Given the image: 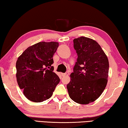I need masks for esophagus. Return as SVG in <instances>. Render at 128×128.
Instances as JSON below:
<instances>
[{
	"label": "esophagus",
	"mask_w": 128,
	"mask_h": 128,
	"mask_svg": "<svg viewBox=\"0 0 128 128\" xmlns=\"http://www.w3.org/2000/svg\"><path fill=\"white\" fill-rule=\"evenodd\" d=\"M61 74H62V76H66L67 74H66V73H61Z\"/></svg>",
	"instance_id": "1"
}]
</instances>
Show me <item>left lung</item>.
I'll list each match as a JSON object with an SVG mask.
<instances>
[{
  "instance_id": "obj_1",
  "label": "left lung",
  "mask_w": 128,
  "mask_h": 128,
  "mask_svg": "<svg viewBox=\"0 0 128 128\" xmlns=\"http://www.w3.org/2000/svg\"><path fill=\"white\" fill-rule=\"evenodd\" d=\"M73 42L78 58L67 89L74 102L87 104L99 98L107 86L108 60L100 46L92 38L81 36Z\"/></svg>"
}]
</instances>
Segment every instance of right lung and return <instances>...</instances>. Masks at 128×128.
<instances>
[{
    "instance_id": "add662e5",
    "label": "right lung",
    "mask_w": 128,
    "mask_h": 128,
    "mask_svg": "<svg viewBox=\"0 0 128 128\" xmlns=\"http://www.w3.org/2000/svg\"><path fill=\"white\" fill-rule=\"evenodd\" d=\"M58 46L55 42H38L26 49L18 58L16 81L29 100L38 103L49 99L60 82V78L51 66Z\"/></svg>"
}]
</instances>
